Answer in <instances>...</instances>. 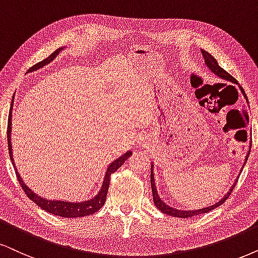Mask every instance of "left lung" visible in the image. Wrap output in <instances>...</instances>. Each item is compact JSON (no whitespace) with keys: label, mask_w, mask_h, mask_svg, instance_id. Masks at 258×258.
<instances>
[{"label":"left lung","mask_w":258,"mask_h":258,"mask_svg":"<svg viewBox=\"0 0 258 258\" xmlns=\"http://www.w3.org/2000/svg\"><path fill=\"white\" fill-rule=\"evenodd\" d=\"M202 56L205 58V64H206V67L210 69L212 73L214 75H217L218 77H220L221 80H225V81H229V82H232L234 84H238L237 80L234 77L231 76V75L227 73V71H225L223 68L219 67V64H218V61L216 58H214L212 54L208 53V52L202 50ZM240 88V91L243 93V96L246 99V95H245V91L243 90L242 87ZM247 100V99H246ZM249 153H250V150L247 151V155L245 157V162H244V165H245V163L247 161V157H249ZM243 165V168H244ZM240 171H242V169H240ZM240 174V172H239ZM150 181H151V189H152V197H153V204H155V206L158 208L159 211L163 212L164 214H168V216H171V217H177V218H191V217H195V216H200L202 213H207V212H210L212 210H214V208L219 207L220 205H223L225 201L227 200V198L230 197V194L232 193L234 185L237 183V180L234 182L233 185H231V189L229 191H227L226 195H224V198L221 199L217 202L216 205H212V206H208V207H205V208H200V210H194V211H184V210H177V208H172L169 206V205L165 204L164 201L162 200L161 198H159L158 195V191H157V188H156V183H155V175H153V163L151 164V175H150Z\"/></svg>","instance_id":"left-lung-1"}]
</instances>
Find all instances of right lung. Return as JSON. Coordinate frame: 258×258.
<instances>
[{
    "instance_id": "add662e5",
    "label": "right lung",
    "mask_w": 258,
    "mask_h": 258,
    "mask_svg": "<svg viewBox=\"0 0 258 258\" xmlns=\"http://www.w3.org/2000/svg\"><path fill=\"white\" fill-rule=\"evenodd\" d=\"M61 50H64V47L58 48L51 54L48 56L46 59L39 61L38 64H35L34 67H32L28 71H35L38 69H41L44 68L45 65H47L48 63H51L52 60L56 58L59 52ZM14 99V97H13ZM13 105H14V101H12V109L9 112V116H8V130H7V138H8V149H9V157L12 159L13 165L15 168V172H16V177H18L19 183L21 184L22 189L27 197L31 199L32 201H34V204H37L39 207H41L42 210L48 212V213L54 214V216L58 217H63V218H80V217H84V216H89V214H94L95 212L100 210L101 207L105 205L106 198H107V191H108V187H109V181H110V175L113 172H115L118 169L121 167V165L127 161V158L131 157L132 151H127L126 153H123L121 157H119L115 161H113L107 168L106 174H105V178H103L102 185H101V189L99 190L95 197L89 199L87 201H82V202H70V201H61V200H47V199L39 197L38 194H35L32 189H29V187L26 185L24 180L21 178L20 174L18 172V169L15 167L14 159H13V149H12V110H13Z\"/></svg>"
}]
</instances>
